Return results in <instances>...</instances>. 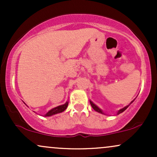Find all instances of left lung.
<instances>
[{
  "label": "left lung",
  "mask_w": 157,
  "mask_h": 157,
  "mask_svg": "<svg viewBox=\"0 0 157 157\" xmlns=\"http://www.w3.org/2000/svg\"><path fill=\"white\" fill-rule=\"evenodd\" d=\"M133 101H134V100H133ZM133 101H132V102H133ZM90 103H91V106H92V108H93V109H94V110H95V111H97V112H99V113H103V112H102V110H101V109H99V108H98V107H97V106L96 105H94V104L92 102H91V101H90ZM131 103H130V104H131ZM128 106H129V105H127V106H125V108H123V109H120V111H118L117 114H120V113L123 112V111H125V110L126 109H127V108H128Z\"/></svg>",
  "instance_id": "1"
}]
</instances>
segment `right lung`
<instances>
[{"label": "right lung", "mask_w": 157, "mask_h": 157, "mask_svg": "<svg viewBox=\"0 0 157 157\" xmlns=\"http://www.w3.org/2000/svg\"><path fill=\"white\" fill-rule=\"evenodd\" d=\"M68 102H66V103L63 104V105L57 106V107H56V108H54V109L50 110L48 113H46V114L44 115V117H50V116H52V115L56 114V113L63 112V111H64L66 109V108L68 107Z\"/></svg>", "instance_id": "1"}]
</instances>
